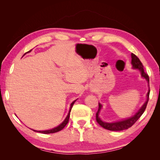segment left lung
I'll return each instance as SVG.
<instances>
[{"label":"left lung","mask_w":160,"mask_h":160,"mask_svg":"<svg viewBox=\"0 0 160 160\" xmlns=\"http://www.w3.org/2000/svg\"><path fill=\"white\" fill-rule=\"evenodd\" d=\"M132 64L133 65V69H139L141 72V75L142 77H143V78L146 79L147 81L148 82L149 84V76L146 73V72L144 71L143 69V66L142 63V62L140 61L139 59V58L134 55L133 53H132ZM149 86V85H148ZM149 92L150 90H148V94H147V100L146 102L144 103V104L142 105V107L139 109V110L138 111V112L135 113L132 117H131L129 118L123 119L122 121H119V122H112V123H108V122H104L102 120L100 119L99 117V113L100 112V111L102 108V105H101L100 103H99V109L98 112L96 113V121L101 127L103 128L104 129H106L110 131H115V132H118V131H122L127 129L129 128H131L132 125L137 122L138 119L141 117L143 113L147 107V105L149 101Z\"/></svg>","instance_id":"8db88e82"}]
</instances>
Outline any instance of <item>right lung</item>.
<instances>
[{
	"label": "right lung",
	"mask_w": 160,
	"mask_h": 160,
	"mask_svg": "<svg viewBox=\"0 0 160 160\" xmlns=\"http://www.w3.org/2000/svg\"><path fill=\"white\" fill-rule=\"evenodd\" d=\"M31 51H28L27 52H31ZM27 53V52H26ZM25 53V54H26ZM77 100V99H76ZM76 100H75V101H72V102L71 103V106H70V109H69V113H68V115H67V116L66 117V118L65 119V120L63 121V122H62L59 125H58L57 127H56V128H53V129H49V130H45V131H37V130H33L34 132H39V133H44V134H49V133H56V132H59V131H61V130H62V129H63L65 127V125L67 124V123L69 122V117H70V112H71V109H72V105H73V104L75 103V102L76 101Z\"/></svg>",
	"instance_id": "obj_1"
}]
</instances>
